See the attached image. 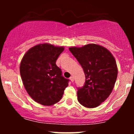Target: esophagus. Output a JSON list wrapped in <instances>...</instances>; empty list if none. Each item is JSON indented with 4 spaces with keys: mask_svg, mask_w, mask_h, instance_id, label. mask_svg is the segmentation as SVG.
<instances>
[{
    "mask_svg": "<svg viewBox=\"0 0 134 134\" xmlns=\"http://www.w3.org/2000/svg\"><path fill=\"white\" fill-rule=\"evenodd\" d=\"M70 80L72 81V82H73L74 81V77H73V76L70 77Z\"/></svg>",
    "mask_w": 134,
    "mask_h": 134,
    "instance_id": "esophagus-1",
    "label": "esophagus"
}]
</instances>
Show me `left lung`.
I'll return each instance as SVG.
<instances>
[{"mask_svg":"<svg viewBox=\"0 0 134 134\" xmlns=\"http://www.w3.org/2000/svg\"><path fill=\"white\" fill-rule=\"evenodd\" d=\"M69 49L81 64L86 77L84 86L77 91L78 101L89 108L98 107L110 96L117 78L114 57L106 48L94 43Z\"/></svg>","mask_w":134,"mask_h":134,"instance_id":"obj_1","label":"left lung"}]
</instances>
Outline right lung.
<instances>
[{
	"label": "right lung",
	"mask_w": 134,
	"mask_h": 134,
	"mask_svg": "<svg viewBox=\"0 0 134 134\" xmlns=\"http://www.w3.org/2000/svg\"><path fill=\"white\" fill-rule=\"evenodd\" d=\"M64 47L40 43L29 49L20 64V74L27 93L34 101L44 106L61 99L69 80L62 76L56 61Z\"/></svg>",
	"instance_id": "add662e5"
}]
</instances>
